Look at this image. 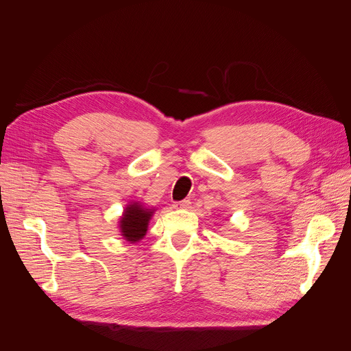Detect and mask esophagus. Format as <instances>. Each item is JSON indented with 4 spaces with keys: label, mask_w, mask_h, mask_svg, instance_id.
Instances as JSON below:
<instances>
[{
    "label": "esophagus",
    "mask_w": 351,
    "mask_h": 351,
    "mask_svg": "<svg viewBox=\"0 0 351 351\" xmlns=\"http://www.w3.org/2000/svg\"><path fill=\"white\" fill-rule=\"evenodd\" d=\"M176 209H189L190 208V200H182V202H174L173 205Z\"/></svg>",
    "instance_id": "obj_1"
}]
</instances>
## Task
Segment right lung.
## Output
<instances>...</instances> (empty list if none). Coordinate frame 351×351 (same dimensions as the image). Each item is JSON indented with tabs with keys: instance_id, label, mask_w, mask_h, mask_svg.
Listing matches in <instances>:
<instances>
[{
	"instance_id": "right-lung-1",
	"label": "right lung",
	"mask_w": 351,
	"mask_h": 351,
	"mask_svg": "<svg viewBox=\"0 0 351 351\" xmlns=\"http://www.w3.org/2000/svg\"><path fill=\"white\" fill-rule=\"evenodd\" d=\"M155 214V208H147L139 200H132L125 205L123 215L119 221V230L121 237L129 243L141 241L147 232V226L152 215Z\"/></svg>"
}]
</instances>
